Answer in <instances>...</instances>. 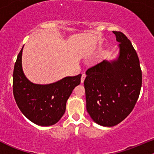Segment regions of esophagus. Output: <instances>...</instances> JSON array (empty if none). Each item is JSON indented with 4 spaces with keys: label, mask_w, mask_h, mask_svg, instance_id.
Wrapping results in <instances>:
<instances>
[{
    "label": "esophagus",
    "mask_w": 154,
    "mask_h": 154,
    "mask_svg": "<svg viewBox=\"0 0 154 154\" xmlns=\"http://www.w3.org/2000/svg\"><path fill=\"white\" fill-rule=\"evenodd\" d=\"M86 74H82V77H81V83H84V80H85V79H86Z\"/></svg>",
    "instance_id": "obj_1"
}]
</instances>
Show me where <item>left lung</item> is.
Segmentation results:
<instances>
[{
    "label": "left lung",
    "mask_w": 154,
    "mask_h": 154,
    "mask_svg": "<svg viewBox=\"0 0 154 154\" xmlns=\"http://www.w3.org/2000/svg\"><path fill=\"white\" fill-rule=\"evenodd\" d=\"M119 55L86 71L84 80L86 109L97 125L113 127L129 116L139 98L142 71L134 48L124 33L113 31Z\"/></svg>",
    "instance_id": "left-lung-1"
}]
</instances>
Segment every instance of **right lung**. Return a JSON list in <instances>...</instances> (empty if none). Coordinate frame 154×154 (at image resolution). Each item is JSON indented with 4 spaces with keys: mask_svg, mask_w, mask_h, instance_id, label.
I'll return each mask as SVG.
<instances>
[{
    "mask_svg": "<svg viewBox=\"0 0 154 154\" xmlns=\"http://www.w3.org/2000/svg\"><path fill=\"white\" fill-rule=\"evenodd\" d=\"M23 48L13 71V94L17 105L32 123L44 127L55 125L64 115L66 102L73 89L80 85L82 75L66 77L50 84L32 83L23 71Z\"/></svg>",
    "mask_w": 154,
    "mask_h": 154,
    "instance_id": "obj_1",
    "label": "right lung"
}]
</instances>
